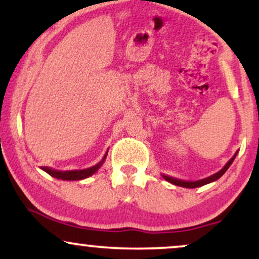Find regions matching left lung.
I'll return each instance as SVG.
<instances>
[{
  "instance_id": "1",
  "label": "left lung",
  "mask_w": 259,
  "mask_h": 259,
  "mask_svg": "<svg viewBox=\"0 0 259 259\" xmlns=\"http://www.w3.org/2000/svg\"><path fill=\"white\" fill-rule=\"evenodd\" d=\"M236 154H237V152L234 154V157H233V158H231L230 160H229V162L227 163V164L224 165V168L221 169V170H219L218 173H215V174L210 175V177L206 178V179H202V180H196V181H185V180L175 179V178L168 177V175H163V178H164V179L167 180V181H169V183H170V184H174V185H177V186H181V187H187V189H195V187H200V186H203V185H206V184L213 183V181L218 180L219 178H221L222 175L224 174L225 171L228 170L229 167H230V165H231V163L234 162L235 157H236Z\"/></svg>"
}]
</instances>
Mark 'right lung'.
I'll return each instance as SVG.
<instances>
[{
  "mask_svg": "<svg viewBox=\"0 0 259 259\" xmlns=\"http://www.w3.org/2000/svg\"><path fill=\"white\" fill-rule=\"evenodd\" d=\"M107 153H108V151L106 152L105 157H103L102 160H101L100 163H97L96 165H94V167H90V168H86V169H81V170H64L63 171V170H56V169H52L50 167H42L41 169L46 171L47 174L51 175V177L56 178V179H61V180H81V179H86V178L91 177L92 174H95L97 170H99L101 165H102L103 162H105Z\"/></svg>",
  "mask_w": 259,
  "mask_h": 259,
  "instance_id": "add662e5",
  "label": "right lung"
}]
</instances>
